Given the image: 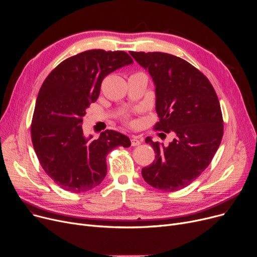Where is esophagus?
I'll list each match as a JSON object with an SVG mask.
<instances>
[{
	"instance_id": "1",
	"label": "esophagus",
	"mask_w": 257,
	"mask_h": 257,
	"mask_svg": "<svg viewBox=\"0 0 257 257\" xmlns=\"http://www.w3.org/2000/svg\"><path fill=\"white\" fill-rule=\"evenodd\" d=\"M141 143H142V142H141L138 138H132V139H131V146H132V147L140 146Z\"/></svg>"
}]
</instances>
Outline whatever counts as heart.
I'll return each instance as SVG.
<instances>
[{
    "label": "heart",
    "mask_w": 257,
    "mask_h": 257,
    "mask_svg": "<svg viewBox=\"0 0 257 257\" xmlns=\"http://www.w3.org/2000/svg\"><path fill=\"white\" fill-rule=\"evenodd\" d=\"M126 121H128V123H129V124H131V121H129V120L127 119V118H126Z\"/></svg>",
    "instance_id": "b5f03b06"
}]
</instances>
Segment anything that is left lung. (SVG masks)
<instances>
[{"mask_svg": "<svg viewBox=\"0 0 257 257\" xmlns=\"http://www.w3.org/2000/svg\"><path fill=\"white\" fill-rule=\"evenodd\" d=\"M130 54L156 86L159 121L153 129L175 136L168 147L146 139L156 155L142 175L160 191H179L209 166L221 144L224 125L218 96L207 77L180 57L163 52Z\"/></svg>", "mask_w": 257, "mask_h": 257, "instance_id": "obj_1", "label": "left lung"}]
</instances>
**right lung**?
<instances>
[{
	"instance_id": "obj_1",
	"label": "right lung",
	"mask_w": 257,
	"mask_h": 257,
	"mask_svg": "<svg viewBox=\"0 0 257 257\" xmlns=\"http://www.w3.org/2000/svg\"><path fill=\"white\" fill-rule=\"evenodd\" d=\"M124 51L88 50L60 62L39 89L31 123V139L40 166L64 191L83 193L106 176V156L116 147H130L129 138L113 130L98 140L86 139L83 116L96 102L103 79L132 63Z\"/></svg>"
}]
</instances>
